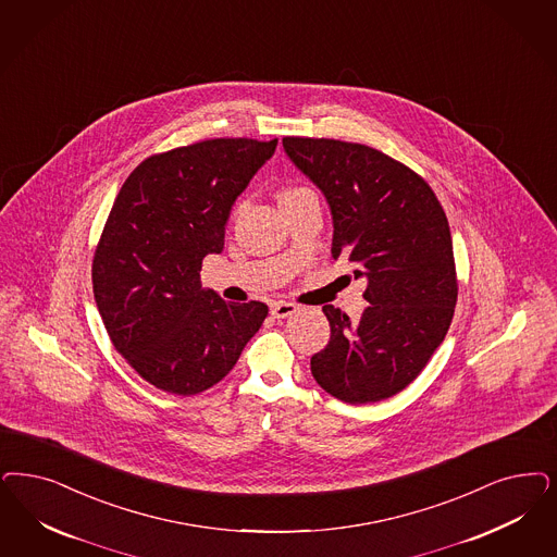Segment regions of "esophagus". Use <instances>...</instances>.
<instances>
[{
  "label": "esophagus",
  "mask_w": 557,
  "mask_h": 557,
  "mask_svg": "<svg viewBox=\"0 0 557 557\" xmlns=\"http://www.w3.org/2000/svg\"><path fill=\"white\" fill-rule=\"evenodd\" d=\"M300 307L294 302H273L271 305V317L273 319H288L294 312H298Z\"/></svg>",
  "instance_id": "obj_1"
}]
</instances>
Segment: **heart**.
<instances>
[{"label": "heart", "mask_w": 557, "mask_h": 557, "mask_svg": "<svg viewBox=\"0 0 557 557\" xmlns=\"http://www.w3.org/2000/svg\"><path fill=\"white\" fill-rule=\"evenodd\" d=\"M308 195H314V193L307 189V187H286V189H282V191H280L277 199H280V206H286V203L298 201V199L308 197Z\"/></svg>", "instance_id": "1"}]
</instances>
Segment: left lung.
<instances>
[{
	"label": "left lung",
	"mask_w": 557,
	"mask_h": 557,
	"mask_svg": "<svg viewBox=\"0 0 557 557\" xmlns=\"http://www.w3.org/2000/svg\"><path fill=\"white\" fill-rule=\"evenodd\" d=\"M282 141L325 195L333 259L344 257L368 282L358 321L323 307L331 339L310 358V372L339 401L388 399L416 381L455 314L459 286L446 213L420 174L374 148L325 137Z\"/></svg>",
	"instance_id": "obj_1"
}]
</instances>
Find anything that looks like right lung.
Returning <instances> with one entry per match:
<instances>
[{"label":"right lung","mask_w":557,"mask_h":557,"mask_svg":"<svg viewBox=\"0 0 557 557\" xmlns=\"http://www.w3.org/2000/svg\"><path fill=\"white\" fill-rule=\"evenodd\" d=\"M277 139L218 137L153 153L127 176L92 261L98 312L135 372L197 395L231 372L268 305H234L201 288V261L222 252L236 197Z\"/></svg>","instance_id":"add662e5"}]
</instances>
